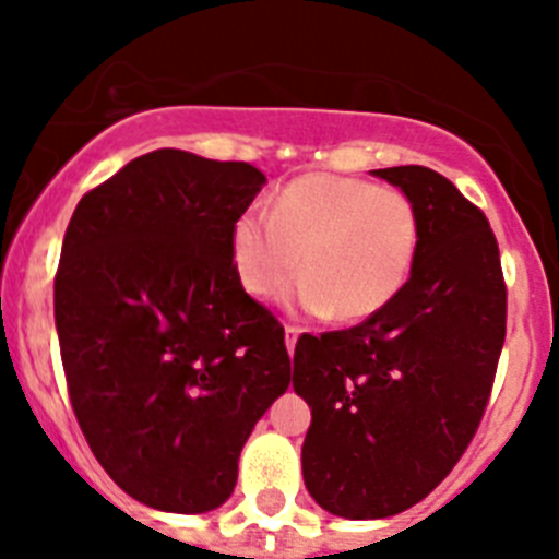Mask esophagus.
Wrapping results in <instances>:
<instances>
[{"label":"esophagus","instance_id":"obj_1","mask_svg":"<svg viewBox=\"0 0 559 559\" xmlns=\"http://www.w3.org/2000/svg\"><path fill=\"white\" fill-rule=\"evenodd\" d=\"M296 338H299V328H294V324H288V328H285V347H288V353H294Z\"/></svg>","mask_w":559,"mask_h":559}]
</instances>
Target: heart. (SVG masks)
I'll use <instances>...</instances> for the list:
<instances>
[{
  "mask_svg": "<svg viewBox=\"0 0 559 559\" xmlns=\"http://www.w3.org/2000/svg\"><path fill=\"white\" fill-rule=\"evenodd\" d=\"M419 246L417 206L406 192L372 181L310 173L243 212L231 226L237 280L251 296L283 288L305 271L294 302L310 313L358 322L397 299Z\"/></svg>",
  "mask_w": 559,
  "mask_h": 559,
  "instance_id": "obj_1",
  "label": "heart"
}]
</instances>
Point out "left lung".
Returning <instances> with one entry per match:
<instances>
[{"mask_svg": "<svg viewBox=\"0 0 559 559\" xmlns=\"http://www.w3.org/2000/svg\"><path fill=\"white\" fill-rule=\"evenodd\" d=\"M417 206L419 246L397 299L347 330L296 341L294 389L313 423L302 473L319 507L389 518L428 496L467 451L507 335L490 221L431 167L374 170Z\"/></svg>", "mask_w": 559, "mask_h": 559, "instance_id": "obj_1", "label": "left lung"}]
</instances>
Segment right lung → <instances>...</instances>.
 <instances>
[{
  "instance_id": "obj_1",
  "label": "right lung",
  "mask_w": 559,
  "mask_h": 559,
  "mask_svg": "<svg viewBox=\"0 0 559 559\" xmlns=\"http://www.w3.org/2000/svg\"><path fill=\"white\" fill-rule=\"evenodd\" d=\"M265 176L162 147L72 212L56 274L69 400L103 471L153 510L210 512L290 383L285 330L251 299L231 226Z\"/></svg>"
}]
</instances>
